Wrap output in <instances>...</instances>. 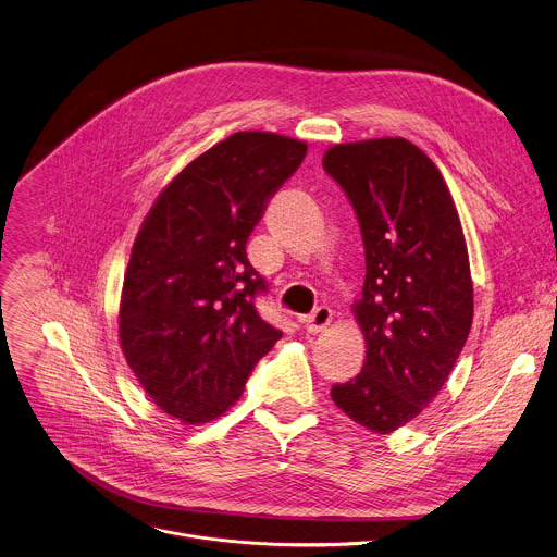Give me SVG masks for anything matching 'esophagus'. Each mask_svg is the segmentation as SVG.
Listing matches in <instances>:
<instances>
[{
    "label": "esophagus",
    "instance_id": "1",
    "mask_svg": "<svg viewBox=\"0 0 557 557\" xmlns=\"http://www.w3.org/2000/svg\"><path fill=\"white\" fill-rule=\"evenodd\" d=\"M300 323L310 334H319V332H323L332 323V310H330V307L321 305V307H317V310L310 317H302Z\"/></svg>",
    "mask_w": 557,
    "mask_h": 557
}]
</instances>
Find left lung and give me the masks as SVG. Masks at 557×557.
Segmentation results:
<instances>
[{
  "label": "left lung",
  "mask_w": 557,
  "mask_h": 557,
  "mask_svg": "<svg viewBox=\"0 0 557 557\" xmlns=\"http://www.w3.org/2000/svg\"><path fill=\"white\" fill-rule=\"evenodd\" d=\"M323 168L356 212L367 268L354 305L367 356L332 400L364 429L392 434L438 396L471 330L460 216L434 161L407 139L338 144Z\"/></svg>",
  "instance_id": "obj_1"
}]
</instances>
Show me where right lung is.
<instances>
[{"label":"right lung","instance_id":"obj_1","mask_svg":"<svg viewBox=\"0 0 557 557\" xmlns=\"http://www.w3.org/2000/svg\"><path fill=\"white\" fill-rule=\"evenodd\" d=\"M307 154L298 139L234 133L185 165L150 208L123 278L119 343L148 396L183 424L227 411L283 336L245 243Z\"/></svg>","mask_w":557,"mask_h":557}]
</instances>
